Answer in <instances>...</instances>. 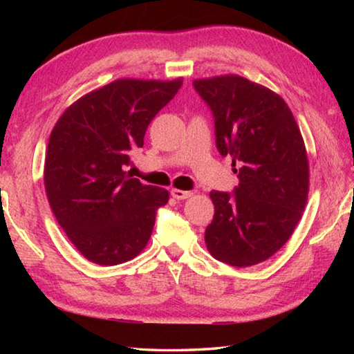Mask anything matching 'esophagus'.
<instances>
[{
	"label": "esophagus",
	"mask_w": 354,
	"mask_h": 354,
	"mask_svg": "<svg viewBox=\"0 0 354 354\" xmlns=\"http://www.w3.org/2000/svg\"><path fill=\"white\" fill-rule=\"evenodd\" d=\"M171 196L175 200H185V198H190L192 192H189V190H179V189H171Z\"/></svg>",
	"instance_id": "1"
}]
</instances>
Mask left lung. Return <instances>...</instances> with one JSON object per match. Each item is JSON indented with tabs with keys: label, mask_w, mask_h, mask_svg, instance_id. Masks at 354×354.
<instances>
[{
	"label": "left lung",
	"mask_w": 354,
	"mask_h": 354,
	"mask_svg": "<svg viewBox=\"0 0 354 354\" xmlns=\"http://www.w3.org/2000/svg\"><path fill=\"white\" fill-rule=\"evenodd\" d=\"M194 88L212 112L218 153L239 167L232 194H209L215 214L205 232L207 250L227 266H256L289 241L306 206L301 133L279 95L242 76L196 80Z\"/></svg>",
	"instance_id": "8db88e82"
}]
</instances>
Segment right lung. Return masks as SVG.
Here are the masks:
<instances>
[{"instance_id": "obj_1", "label": "right lung", "mask_w": 354, "mask_h": 354, "mask_svg": "<svg viewBox=\"0 0 354 354\" xmlns=\"http://www.w3.org/2000/svg\"><path fill=\"white\" fill-rule=\"evenodd\" d=\"M181 80H118L84 95L57 120L45 156V190L70 242L91 262L133 259L151 237L169 192L123 169Z\"/></svg>"}]
</instances>
